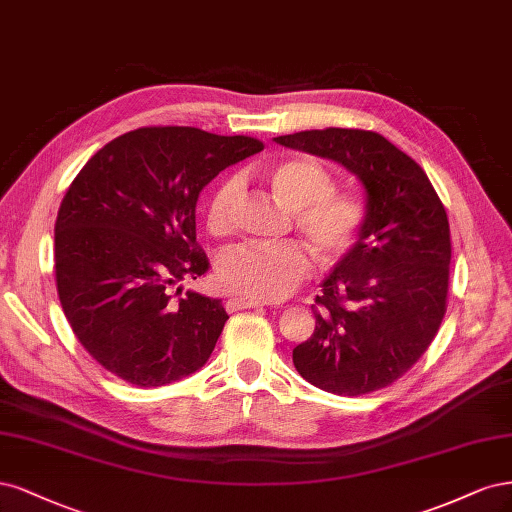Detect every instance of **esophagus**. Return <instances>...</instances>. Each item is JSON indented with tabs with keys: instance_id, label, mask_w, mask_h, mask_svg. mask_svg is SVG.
Listing matches in <instances>:
<instances>
[{
	"instance_id": "1",
	"label": "esophagus",
	"mask_w": 512,
	"mask_h": 512,
	"mask_svg": "<svg viewBox=\"0 0 512 512\" xmlns=\"http://www.w3.org/2000/svg\"><path fill=\"white\" fill-rule=\"evenodd\" d=\"M266 306L263 302H255V300H244V298H229L225 302L227 312H236V310H244V308H261Z\"/></svg>"
}]
</instances>
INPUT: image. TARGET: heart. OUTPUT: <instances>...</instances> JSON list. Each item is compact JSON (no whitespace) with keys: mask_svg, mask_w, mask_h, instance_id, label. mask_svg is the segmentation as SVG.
<instances>
[{"mask_svg":"<svg viewBox=\"0 0 512 512\" xmlns=\"http://www.w3.org/2000/svg\"><path fill=\"white\" fill-rule=\"evenodd\" d=\"M268 180L278 200L295 210V225L321 261L338 263L355 249L368 225V204L355 191L334 189V176L323 163L304 155L285 157L270 168ZM240 191V176H229L214 189L206 210L212 234H229ZM310 270V253L298 242L240 244L219 259L217 280L244 300L278 302L298 289Z\"/></svg>","mask_w":512,"mask_h":512,"instance_id":"b5f03b06","label":"heart"}]
</instances>
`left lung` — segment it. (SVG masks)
I'll return each mask as SVG.
<instances>
[{
    "instance_id": "left-lung-1",
    "label": "left lung",
    "mask_w": 512,
    "mask_h": 512,
    "mask_svg": "<svg viewBox=\"0 0 512 512\" xmlns=\"http://www.w3.org/2000/svg\"><path fill=\"white\" fill-rule=\"evenodd\" d=\"M274 140L342 163L364 185L370 212L310 306L315 332L293 349L295 370L338 395L389 387L417 364L447 312V210L419 163L376 131L325 127Z\"/></svg>"
}]
</instances>
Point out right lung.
<instances>
[{
    "mask_svg": "<svg viewBox=\"0 0 512 512\" xmlns=\"http://www.w3.org/2000/svg\"><path fill=\"white\" fill-rule=\"evenodd\" d=\"M263 151L251 136L140 127L82 168L55 221L59 302L85 351L138 387L200 370L229 319L221 300L174 287L208 272L195 240L200 191Z\"/></svg>",
    "mask_w": 512,
    "mask_h": 512,
    "instance_id": "add662e5",
    "label": "right lung"
}]
</instances>
